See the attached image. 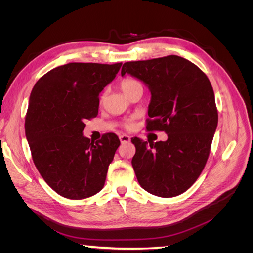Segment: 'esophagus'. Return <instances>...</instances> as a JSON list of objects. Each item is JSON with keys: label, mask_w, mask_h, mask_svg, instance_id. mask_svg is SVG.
Wrapping results in <instances>:
<instances>
[{"label": "esophagus", "mask_w": 253, "mask_h": 253, "mask_svg": "<svg viewBox=\"0 0 253 253\" xmlns=\"http://www.w3.org/2000/svg\"><path fill=\"white\" fill-rule=\"evenodd\" d=\"M119 139L121 141V143H126V142H129L131 141V137H129L128 135H126V134H122L119 136Z\"/></svg>", "instance_id": "34e87169"}]
</instances>
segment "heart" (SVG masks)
I'll list each match as a JSON object with an SVG mask.
<instances>
[{
    "instance_id": "obj_1",
    "label": "heart",
    "mask_w": 253,
    "mask_h": 253,
    "mask_svg": "<svg viewBox=\"0 0 253 253\" xmlns=\"http://www.w3.org/2000/svg\"><path fill=\"white\" fill-rule=\"evenodd\" d=\"M120 87L122 89V91L126 95H128L131 91L137 89V88H140L142 87L141 83L139 81H137L136 79H132V78H127V79H125L122 80V82L120 83ZM132 126V124L131 122H127L126 124V127H131Z\"/></svg>"
}]
</instances>
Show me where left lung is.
I'll return each mask as SVG.
<instances>
[{"instance_id": "8db88e82", "label": "left lung", "mask_w": 253, "mask_h": 253, "mask_svg": "<svg viewBox=\"0 0 253 253\" xmlns=\"http://www.w3.org/2000/svg\"><path fill=\"white\" fill-rule=\"evenodd\" d=\"M148 86V131H164L166 141L147 145L132 138V166L139 185L160 197L177 196L198 178L209 157L218 115L208 77L178 56L133 61L121 68ZM149 141V140H148Z\"/></svg>"}]
</instances>
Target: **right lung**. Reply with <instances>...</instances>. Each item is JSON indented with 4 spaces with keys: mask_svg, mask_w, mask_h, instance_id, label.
<instances>
[{
    "mask_svg": "<svg viewBox=\"0 0 253 253\" xmlns=\"http://www.w3.org/2000/svg\"><path fill=\"white\" fill-rule=\"evenodd\" d=\"M122 63H68L41 77L30 93L25 135L38 171L61 196L82 200L101 191L120 141L108 133L98 141L83 135L98 115L99 94Z\"/></svg>",
    "mask_w": 253,
    "mask_h": 253,
    "instance_id": "obj_1",
    "label": "right lung"
}]
</instances>
